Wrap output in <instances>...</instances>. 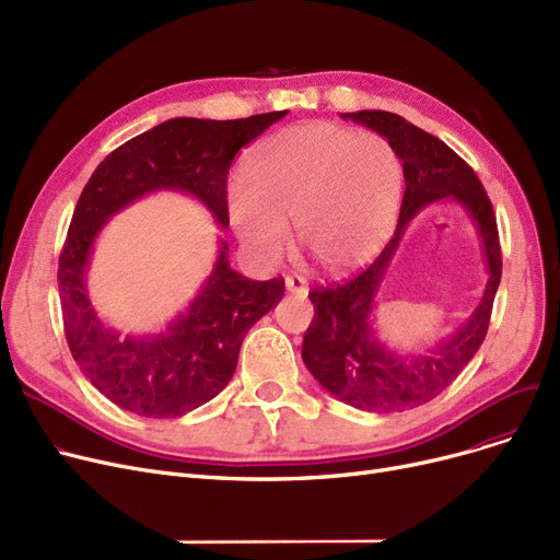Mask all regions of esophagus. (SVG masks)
<instances>
[{"instance_id": "34e87169", "label": "esophagus", "mask_w": 560, "mask_h": 560, "mask_svg": "<svg viewBox=\"0 0 560 560\" xmlns=\"http://www.w3.org/2000/svg\"><path fill=\"white\" fill-rule=\"evenodd\" d=\"M285 290H288V293L304 298V295L308 293V283H306V279L300 277V275H290V277H285Z\"/></svg>"}]
</instances>
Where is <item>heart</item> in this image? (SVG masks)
<instances>
[{"mask_svg": "<svg viewBox=\"0 0 560 560\" xmlns=\"http://www.w3.org/2000/svg\"><path fill=\"white\" fill-rule=\"evenodd\" d=\"M402 168L392 143L334 124H306L258 141L233 185L235 233L260 256H277L285 220L327 272L369 260L392 233Z\"/></svg>", "mask_w": 560, "mask_h": 560, "instance_id": "heart-1", "label": "heart"}]
</instances>
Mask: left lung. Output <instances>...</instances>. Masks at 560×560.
Listing matches in <instances>:
<instances>
[{"label": "left lung", "mask_w": 560, "mask_h": 560, "mask_svg": "<svg viewBox=\"0 0 560 560\" xmlns=\"http://www.w3.org/2000/svg\"><path fill=\"white\" fill-rule=\"evenodd\" d=\"M343 116L392 143L402 162L405 197L394 237L366 270L346 283L313 288L308 293L315 313L304 334L302 359L311 375L338 400L375 415H392L440 396L485 340L501 281L497 217L474 168L442 139L392 112L361 109ZM440 200H455L468 210L483 245L489 285L470 318L428 355H398L374 334V298L408 222L425 205Z\"/></svg>", "instance_id": "1"}]
</instances>
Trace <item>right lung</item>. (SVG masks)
Listing matches in <instances>:
<instances>
[{
    "label": "right lung",
    "instance_id": "right-lung-1",
    "mask_svg": "<svg viewBox=\"0 0 560 560\" xmlns=\"http://www.w3.org/2000/svg\"><path fill=\"white\" fill-rule=\"evenodd\" d=\"M285 114L164 120L112 151L82 189L57 275L63 331L86 380L120 409L176 419L212 400L233 377L247 331L281 302L285 285L283 277L252 281L237 275L220 240L212 272L180 315L155 334H120L101 320L86 290L95 237L116 212L153 191L189 194L226 229V178L235 153Z\"/></svg>",
    "mask_w": 560,
    "mask_h": 560
}]
</instances>
